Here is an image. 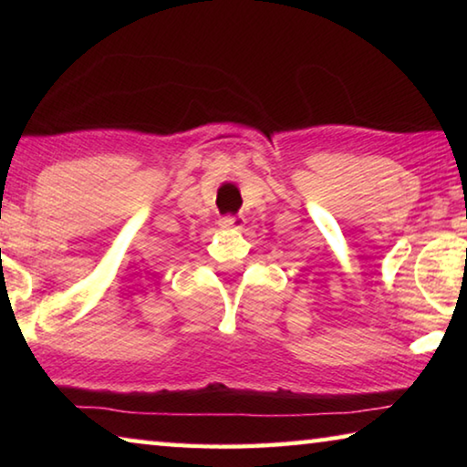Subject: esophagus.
Listing matches in <instances>:
<instances>
[{
    "label": "esophagus",
    "mask_w": 467,
    "mask_h": 467,
    "mask_svg": "<svg viewBox=\"0 0 467 467\" xmlns=\"http://www.w3.org/2000/svg\"><path fill=\"white\" fill-rule=\"evenodd\" d=\"M243 223L244 220L241 216H223L220 218V226L223 228H234V231H239V228H243Z\"/></svg>",
    "instance_id": "34e87169"
}]
</instances>
